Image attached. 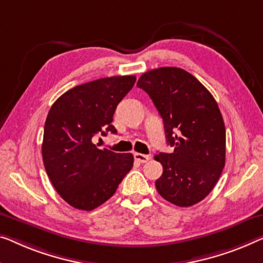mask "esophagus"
<instances>
[{
    "label": "esophagus",
    "instance_id": "1",
    "mask_svg": "<svg viewBox=\"0 0 263 263\" xmlns=\"http://www.w3.org/2000/svg\"><path fill=\"white\" fill-rule=\"evenodd\" d=\"M151 157L147 156V155H143V154H135V159L137 162L139 163H147L148 160H150Z\"/></svg>",
    "mask_w": 263,
    "mask_h": 263
}]
</instances>
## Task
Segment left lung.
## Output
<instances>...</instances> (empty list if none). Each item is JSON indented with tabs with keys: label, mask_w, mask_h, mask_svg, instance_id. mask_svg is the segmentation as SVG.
<instances>
[{
	"label": "left lung",
	"mask_w": 263,
	"mask_h": 263,
	"mask_svg": "<svg viewBox=\"0 0 263 263\" xmlns=\"http://www.w3.org/2000/svg\"><path fill=\"white\" fill-rule=\"evenodd\" d=\"M137 86L154 101L174 146L172 154L155 156L163 165L157 191L178 206L201 202L226 164V127L216 100L193 74L177 67L148 70Z\"/></svg>",
	"instance_id": "obj_1"
}]
</instances>
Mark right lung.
I'll return each mask as SVG.
<instances>
[{"label": "right lung", "instance_id": "right-lung-1", "mask_svg": "<svg viewBox=\"0 0 263 263\" xmlns=\"http://www.w3.org/2000/svg\"><path fill=\"white\" fill-rule=\"evenodd\" d=\"M135 82V76L86 82L65 92L49 109L42 160L58 194L73 208L89 211L101 205L132 169V154L99 150L93 137L117 133L113 115Z\"/></svg>", "mask_w": 263, "mask_h": 263}]
</instances>
